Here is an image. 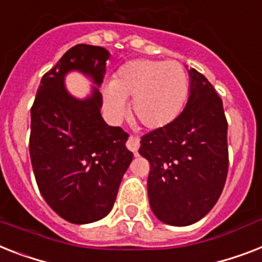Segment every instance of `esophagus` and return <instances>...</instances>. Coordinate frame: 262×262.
I'll return each instance as SVG.
<instances>
[{"instance_id": "obj_1", "label": "esophagus", "mask_w": 262, "mask_h": 262, "mask_svg": "<svg viewBox=\"0 0 262 262\" xmlns=\"http://www.w3.org/2000/svg\"><path fill=\"white\" fill-rule=\"evenodd\" d=\"M126 145H127V148H129V149H130L132 152L136 155L138 150V148H140V140H138L137 137H133V136H130V137H129V140H127Z\"/></svg>"}]
</instances>
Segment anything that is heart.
<instances>
[{"instance_id":"b5f03b06","label":"heart","mask_w":262,"mask_h":262,"mask_svg":"<svg viewBox=\"0 0 262 262\" xmlns=\"http://www.w3.org/2000/svg\"><path fill=\"white\" fill-rule=\"evenodd\" d=\"M188 78L178 61L137 59L124 64L103 90L106 112L121 118L132 101L133 116L149 130L171 125L182 113Z\"/></svg>"}]
</instances>
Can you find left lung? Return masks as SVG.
Segmentation results:
<instances>
[{"label": "left lung", "mask_w": 262, "mask_h": 262, "mask_svg": "<svg viewBox=\"0 0 262 262\" xmlns=\"http://www.w3.org/2000/svg\"><path fill=\"white\" fill-rule=\"evenodd\" d=\"M190 97L180 116L141 138L149 161L148 198L153 214L172 226L201 221L215 206L229 167L222 99L205 75L188 70Z\"/></svg>", "instance_id": "1"}]
</instances>
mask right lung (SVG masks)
Segmentation results:
<instances>
[{
	"label": "right lung",
	"instance_id": "right-lung-1",
	"mask_svg": "<svg viewBox=\"0 0 262 262\" xmlns=\"http://www.w3.org/2000/svg\"><path fill=\"white\" fill-rule=\"evenodd\" d=\"M110 52L78 44L41 78L31 109L29 153L42 198L63 220L97 222L112 211L122 176L133 160L127 133L101 116L99 87ZM80 72L93 83L86 98L74 97L65 76Z\"/></svg>",
	"mask_w": 262,
	"mask_h": 262
}]
</instances>
